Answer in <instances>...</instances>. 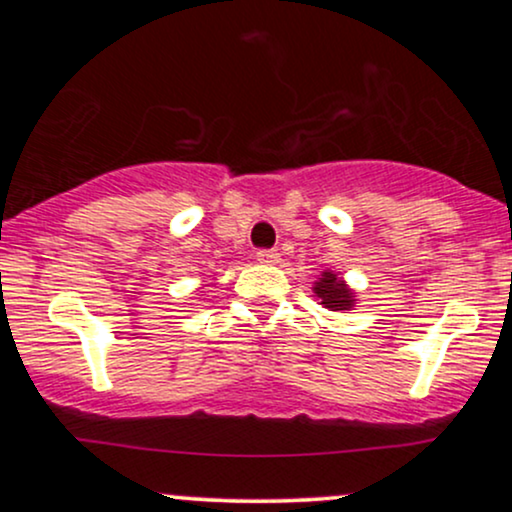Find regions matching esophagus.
Here are the masks:
<instances>
[{
	"label": "esophagus",
	"mask_w": 512,
	"mask_h": 512,
	"mask_svg": "<svg viewBox=\"0 0 512 512\" xmlns=\"http://www.w3.org/2000/svg\"><path fill=\"white\" fill-rule=\"evenodd\" d=\"M257 262H262V264H274V262H279V252L276 250H257Z\"/></svg>",
	"instance_id": "obj_1"
}]
</instances>
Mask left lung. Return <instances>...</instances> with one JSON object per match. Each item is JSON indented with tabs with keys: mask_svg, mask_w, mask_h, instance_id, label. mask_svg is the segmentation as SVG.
<instances>
[{
	"mask_svg": "<svg viewBox=\"0 0 512 512\" xmlns=\"http://www.w3.org/2000/svg\"><path fill=\"white\" fill-rule=\"evenodd\" d=\"M313 291L317 293V298H320L322 305L330 310H349L351 305H354V296H351V291L346 289L342 281L337 279V274L332 272L322 274V279L317 281Z\"/></svg>",
	"mask_w": 512,
	"mask_h": 512,
	"instance_id": "1",
	"label": "left lung"
}]
</instances>
